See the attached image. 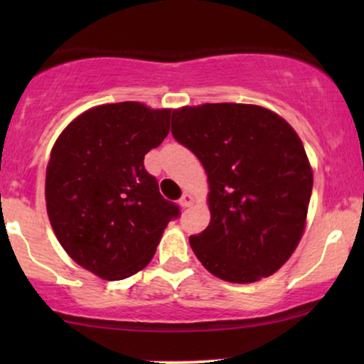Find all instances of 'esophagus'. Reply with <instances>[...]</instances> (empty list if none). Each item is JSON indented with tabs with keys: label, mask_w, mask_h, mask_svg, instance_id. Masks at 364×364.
Here are the masks:
<instances>
[{
	"label": "esophagus",
	"mask_w": 364,
	"mask_h": 364,
	"mask_svg": "<svg viewBox=\"0 0 364 364\" xmlns=\"http://www.w3.org/2000/svg\"><path fill=\"white\" fill-rule=\"evenodd\" d=\"M178 203H181V207H183V208L191 207L193 203V197L191 196V193H183V196L181 197V200H178Z\"/></svg>",
	"instance_id": "esophagus-1"
}]
</instances>
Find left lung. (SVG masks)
Wrapping results in <instances>:
<instances>
[{
    "mask_svg": "<svg viewBox=\"0 0 364 364\" xmlns=\"http://www.w3.org/2000/svg\"><path fill=\"white\" fill-rule=\"evenodd\" d=\"M172 136L208 177L210 223L188 238L212 275L253 283L285 263L305 230L313 172L278 114L253 104H202L172 112Z\"/></svg>",
    "mask_w": 364,
    "mask_h": 364,
    "instance_id": "obj_1",
    "label": "left lung"
}]
</instances>
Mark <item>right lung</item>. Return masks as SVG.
I'll return each mask as SVG.
<instances>
[{
    "label": "right lung",
    "mask_w": 364,
    "mask_h": 364,
    "mask_svg": "<svg viewBox=\"0 0 364 364\" xmlns=\"http://www.w3.org/2000/svg\"><path fill=\"white\" fill-rule=\"evenodd\" d=\"M171 109L102 104L61 132L46 168V208L59 243L77 265L124 280L152 260L181 208L159 192L144 156L161 146Z\"/></svg>",
    "instance_id": "right-lung-1"
}]
</instances>
